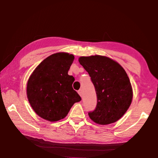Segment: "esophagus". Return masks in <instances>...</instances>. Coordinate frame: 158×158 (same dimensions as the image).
I'll use <instances>...</instances> for the list:
<instances>
[{"instance_id": "34e87169", "label": "esophagus", "mask_w": 158, "mask_h": 158, "mask_svg": "<svg viewBox=\"0 0 158 158\" xmlns=\"http://www.w3.org/2000/svg\"><path fill=\"white\" fill-rule=\"evenodd\" d=\"M78 93H79V95L81 96V97H82V90H78Z\"/></svg>"}]
</instances>
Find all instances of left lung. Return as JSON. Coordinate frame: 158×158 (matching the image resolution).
<instances>
[{
	"instance_id": "8db88e82",
	"label": "left lung",
	"mask_w": 158,
	"mask_h": 158,
	"mask_svg": "<svg viewBox=\"0 0 158 158\" xmlns=\"http://www.w3.org/2000/svg\"><path fill=\"white\" fill-rule=\"evenodd\" d=\"M79 62L90 75L97 94V106L89 113L90 118L100 125L118 121L129 109L133 97L126 72L116 61L104 56H81Z\"/></svg>"
}]
</instances>
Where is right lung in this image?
Here are the masks:
<instances>
[{
  "label": "right lung",
  "mask_w": 158,
  "mask_h": 158,
  "mask_svg": "<svg viewBox=\"0 0 158 158\" xmlns=\"http://www.w3.org/2000/svg\"><path fill=\"white\" fill-rule=\"evenodd\" d=\"M74 56L65 52L49 56L37 66L27 82L26 94L34 111L51 122L65 118L81 98L73 89L74 78L68 74Z\"/></svg>",
  "instance_id": "obj_1"
}]
</instances>
